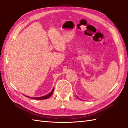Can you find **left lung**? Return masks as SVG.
I'll return each instance as SVG.
<instances>
[{"label":"left lung","mask_w":128,"mask_h":128,"mask_svg":"<svg viewBox=\"0 0 128 128\" xmlns=\"http://www.w3.org/2000/svg\"><path fill=\"white\" fill-rule=\"evenodd\" d=\"M77 97H78V96H77ZM79 99H80V98H79Z\"/></svg>","instance_id":"1"}]
</instances>
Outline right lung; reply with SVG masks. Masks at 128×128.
<instances>
[{
    "instance_id": "1",
    "label": "right lung",
    "mask_w": 128,
    "mask_h": 128,
    "mask_svg": "<svg viewBox=\"0 0 128 128\" xmlns=\"http://www.w3.org/2000/svg\"><path fill=\"white\" fill-rule=\"evenodd\" d=\"M54 88H53V89H52V91L50 93H49L48 94L46 95V96H40V97H35H35H30V96H26V97L31 98L34 99H37V100H42V99H47V98H49L50 96L52 94V93H53V92H54Z\"/></svg>"
}]
</instances>
